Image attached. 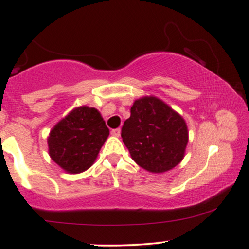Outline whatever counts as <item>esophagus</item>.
<instances>
[{
	"label": "esophagus",
	"instance_id": "1",
	"mask_svg": "<svg viewBox=\"0 0 249 249\" xmlns=\"http://www.w3.org/2000/svg\"><path fill=\"white\" fill-rule=\"evenodd\" d=\"M111 134L115 137H119V134H121V128H113V130H111Z\"/></svg>",
	"mask_w": 249,
	"mask_h": 249
}]
</instances>
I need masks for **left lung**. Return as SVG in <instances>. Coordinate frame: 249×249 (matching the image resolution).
<instances>
[{
  "instance_id": "obj_1",
  "label": "left lung",
  "mask_w": 249,
  "mask_h": 249,
  "mask_svg": "<svg viewBox=\"0 0 249 249\" xmlns=\"http://www.w3.org/2000/svg\"><path fill=\"white\" fill-rule=\"evenodd\" d=\"M122 138L139 166L153 173L166 172L184 158L188 142L186 123L156 97L137 99Z\"/></svg>"
}]
</instances>
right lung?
I'll list each match as a JSON object with an SVG mask.
<instances>
[{
    "mask_svg": "<svg viewBox=\"0 0 249 249\" xmlns=\"http://www.w3.org/2000/svg\"><path fill=\"white\" fill-rule=\"evenodd\" d=\"M108 133L96 108L77 107L51 130L49 154L67 172L81 173L96 160Z\"/></svg>",
    "mask_w": 249,
    "mask_h": 249,
    "instance_id": "1",
    "label": "right lung"
}]
</instances>
